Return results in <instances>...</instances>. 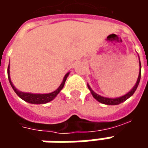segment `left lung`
Instances as JSON below:
<instances>
[{
	"label": "left lung",
	"mask_w": 148,
	"mask_h": 148,
	"mask_svg": "<svg viewBox=\"0 0 148 148\" xmlns=\"http://www.w3.org/2000/svg\"><path fill=\"white\" fill-rule=\"evenodd\" d=\"M138 58H139V56H138ZM139 66H140L139 75H138V77L137 82H136V84L134 85V86L133 87V89H132L130 91H128L127 94H125L124 95H123V96L117 97V98H107V97H104V96H101V95H99L96 94L95 91H93V90H92V89L90 88V86H89L88 84H87V86H88V88L89 90H90V91L91 95H93V97H94L95 99H96L97 101H99V102L102 103V104H105V105H119V104L123 103V101H125L126 99H128L129 97H131V96L134 94L135 90H136L137 88H138V84H139L140 79H141V62H140V59H139Z\"/></svg>",
	"instance_id": "left-lung-1"
}]
</instances>
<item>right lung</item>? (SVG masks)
<instances>
[{
  "label": "right lung",
  "instance_id": "add662e5",
  "mask_svg": "<svg viewBox=\"0 0 148 148\" xmlns=\"http://www.w3.org/2000/svg\"><path fill=\"white\" fill-rule=\"evenodd\" d=\"M7 73H8V78L9 82L10 83V86L11 87L13 88L14 90V92L16 93V95L26 102L28 103H30V104H35V105H40V104H46V103H49L51 100L53 99L58 95L60 91L62 90V89L63 88L64 86V84H65L66 80L68 77L69 73L70 72H67L65 75V77L62 80V82L61 83V85L59 86V87L56 90H54L51 93L49 94H33V93H27V92H22L19 90L14 87V86L13 85V83L11 82V80H10V64L8 66V69H7Z\"/></svg>",
  "mask_w": 148,
  "mask_h": 148
}]
</instances>
